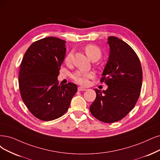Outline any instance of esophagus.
<instances>
[{
    "mask_svg": "<svg viewBox=\"0 0 160 160\" xmlns=\"http://www.w3.org/2000/svg\"><path fill=\"white\" fill-rule=\"evenodd\" d=\"M78 91H86V90H87V89H86V88H85L82 87V86H79L78 88Z\"/></svg>",
    "mask_w": 160,
    "mask_h": 160,
    "instance_id": "esophagus-1",
    "label": "esophagus"
}]
</instances>
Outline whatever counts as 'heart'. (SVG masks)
<instances>
[{"label":"heart","mask_w":160,"mask_h":160,"mask_svg":"<svg viewBox=\"0 0 160 160\" xmlns=\"http://www.w3.org/2000/svg\"><path fill=\"white\" fill-rule=\"evenodd\" d=\"M86 54L92 61L99 60L102 56V51L98 47L92 44L87 45L84 47ZM73 57V52H70L64 58V62L67 64H70L72 62ZM94 73L90 72H84L82 70H78L72 75V78L80 84L86 85L88 83V80L93 78Z\"/></svg>","instance_id":"b5f03b06"}]
</instances>
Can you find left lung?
I'll list each match as a JSON object with an SVG mask.
<instances>
[{
	"instance_id": "left-lung-1",
	"label": "left lung",
	"mask_w": 160,
	"mask_h": 160,
	"mask_svg": "<svg viewBox=\"0 0 160 160\" xmlns=\"http://www.w3.org/2000/svg\"><path fill=\"white\" fill-rule=\"evenodd\" d=\"M109 56L101 82L106 90L95 89L96 98L90 105L92 115L104 122H114L125 117L135 106L142 84V70L134 51L119 38L110 36Z\"/></svg>"
}]
</instances>
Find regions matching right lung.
<instances>
[{"mask_svg": "<svg viewBox=\"0 0 160 160\" xmlns=\"http://www.w3.org/2000/svg\"><path fill=\"white\" fill-rule=\"evenodd\" d=\"M66 41L55 37L39 39L29 46L23 57L19 88L23 103L38 119L49 121L66 113L77 86H59L57 76L66 54Z\"/></svg>", "mask_w": 160, "mask_h": 160, "instance_id": "right-lung-1", "label": "right lung"}]
</instances>
